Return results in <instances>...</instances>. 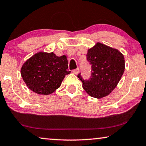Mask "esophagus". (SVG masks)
Segmentation results:
<instances>
[{
  "label": "esophagus",
  "instance_id": "34e87169",
  "mask_svg": "<svg viewBox=\"0 0 146 146\" xmlns=\"http://www.w3.org/2000/svg\"><path fill=\"white\" fill-rule=\"evenodd\" d=\"M79 72V68H77V69H74V70H73V73H74V74H75V75L78 74Z\"/></svg>",
  "mask_w": 146,
  "mask_h": 146
}]
</instances>
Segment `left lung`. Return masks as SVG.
I'll return each instance as SVG.
<instances>
[{
	"label": "left lung",
	"mask_w": 146,
	"mask_h": 146,
	"mask_svg": "<svg viewBox=\"0 0 146 146\" xmlns=\"http://www.w3.org/2000/svg\"><path fill=\"white\" fill-rule=\"evenodd\" d=\"M87 59L91 65V76L83 80V88L89 96L101 99L108 96L117 87L125 70L124 56L119 50L97 42L87 50Z\"/></svg>",
	"instance_id": "1"
}]
</instances>
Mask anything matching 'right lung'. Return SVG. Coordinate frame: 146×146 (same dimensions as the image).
<instances>
[{"label":"right lung","instance_id":"1","mask_svg":"<svg viewBox=\"0 0 146 146\" xmlns=\"http://www.w3.org/2000/svg\"><path fill=\"white\" fill-rule=\"evenodd\" d=\"M68 70L66 55L40 51L23 63L21 75L28 88L39 95H49L61 86Z\"/></svg>","mask_w":146,"mask_h":146}]
</instances>
